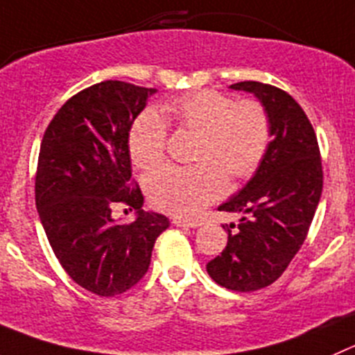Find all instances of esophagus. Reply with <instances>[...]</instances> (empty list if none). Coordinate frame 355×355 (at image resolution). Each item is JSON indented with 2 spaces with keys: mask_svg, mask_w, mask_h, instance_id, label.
Here are the masks:
<instances>
[{
  "mask_svg": "<svg viewBox=\"0 0 355 355\" xmlns=\"http://www.w3.org/2000/svg\"><path fill=\"white\" fill-rule=\"evenodd\" d=\"M172 225H175V226H188V228H195V226H198V225H200V223L193 221V219H184V218H180V216H175V218H172Z\"/></svg>",
  "mask_w": 355,
  "mask_h": 355,
  "instance_id": "obj_1",
  "label": "esophagus"
}]
</instances>
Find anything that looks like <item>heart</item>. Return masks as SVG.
Here are the masks:
<instances>
[{
  "instance_id": "obj_1",
  "label": "heart",
  "mask_w": 355,
  "mask_h": 355,
  "mask_svg": "<svg viewBox=\"0 0 355 355\" xmlns=\"http://www.w3.org/2000/svg\"><path fill=\"white\" fill-rule=\"evenodd\" d=\"M157 111H143L129 130L134 164L153 168L167 157L168 123L197 136L188 167L167 165L144 181L148 198L157 209L178 216H195L218 200L230 180H248L268 151L272 123L256 99L237 101L218 90H198L171 101Z\"/></svg>"
}]
</instances>
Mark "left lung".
<instances>
[{"mask_svg": "<svg viewBox=\"0 0 355 355\" xmlns=\"http://www.w3.org/2000/svg\"><path fill=\"white\" fill-rule=\"evenodd\" d=\"M232 89L252 92L272 123V141L254 178L219 211L242 212L239 225L223 226L228 242L207 263L219 286L256 291L284 273L309 235L322 193V162L317 136L298 103L279 87L239 82Z\"/></svg>", "mask_w": 355, "mask_h": 355, "instance_id": "obj_1", "label": "left lung"}]
</instances>
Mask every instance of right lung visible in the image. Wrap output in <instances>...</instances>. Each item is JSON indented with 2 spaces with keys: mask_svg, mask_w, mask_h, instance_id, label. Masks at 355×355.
Returning a JSON list of instances; mask_svg holds the SVG:
<instances>
[{
  "mask_svg": "<svg viewBox=\"0 0 355 355\" xmlns=\"http://www.w3.org/2000/svg\"><path fill=\"white\" fill-rule=\"evenodd\" d=\"M155 89L106 80L74 94L43 134L35 197L46 239L67 275L99 296L121 295L146 275L168 219L141 209L129 130ZM116 205L136 208L116 223Z\"/></svg>",
  "mask_w": 355,
  "mask_h": 355,
  "instance_id": "obj_1",
  "label": "right lung"
}]
</instances>
